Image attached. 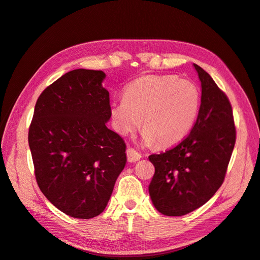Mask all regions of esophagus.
Segmentation results:
<instances>
[{
    "mask_svg": "<svg viewBox=\"0 0 260 260\" xmlns=\"http://www.w3.org/2000/svg\"><path fill=\"white\" fill-rule=\"evenodd\" d=\"M126 156H128V161L129 162H136L141 158V155L137 150H135L134 148H128L126 149Z\"/></svg>",
    "mask_w": 260,
    "mask_h": 260,
    "instance_id": "esophagus-1",
    "label": "esophagus"
}]
</instances>
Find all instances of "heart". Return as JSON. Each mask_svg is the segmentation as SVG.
<instances>
[{
	"label": "heart",
	"mask_w": 260,
	"mask_h": 260,
	"mask_svg": "<svg viewBox=\"0 0 260 260\" xmlns=\"http://www.w3.org/2000/svg\"><path fill=\"white\" fill-rule=\"evenodd\" d=\"M200 105L201 93L193 82L175 76H145L132 82L124 98L112 103L111 118L120 135H129L141 124L145 144L171 146L193 128Z\"/></svg>",
	"instance_id": "1"
}]
</instances>
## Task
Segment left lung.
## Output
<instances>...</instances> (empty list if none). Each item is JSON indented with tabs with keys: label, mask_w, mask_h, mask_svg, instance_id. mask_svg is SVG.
<instances>
[{
	"label": "left lung",
	"mask_w": 260,
	"mask_h": 260,
	"mask_svg": "<svg viewBox=\"0 0 260 260\" xmlns=\"http://www.w3.org/2000/svg\"><path fill=\"white\" fill-rule=\"evenodd\" d=\"M202 87L200 112L190 134L159 155H150L155 174L152 204L161 214L185 215L205 204L224 181L236 144L231 104L212 77L194 63Z\"/></svg>",
	"instance_id": "left-lung-1"
}]
</instances>
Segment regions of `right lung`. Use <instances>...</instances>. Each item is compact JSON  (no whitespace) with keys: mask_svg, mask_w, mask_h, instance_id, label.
<instances>
[{"mask_svg":"<svg viewBox=\"0 0 260 260\" xmlns=\"http://www.w3.org/2000/svg\"><path fill=\"white\" fill-rule=\"evenodd\" d=\"M104 78L102 71L66 73L40 94L29 128L40 190L76 219L102 213L126 162L124 140L107 126L111 107Z\"/></svg>","mask_w":260,"mask_h":260,"instance_id":"obj_1","label":"right lung"}]
</instances>
